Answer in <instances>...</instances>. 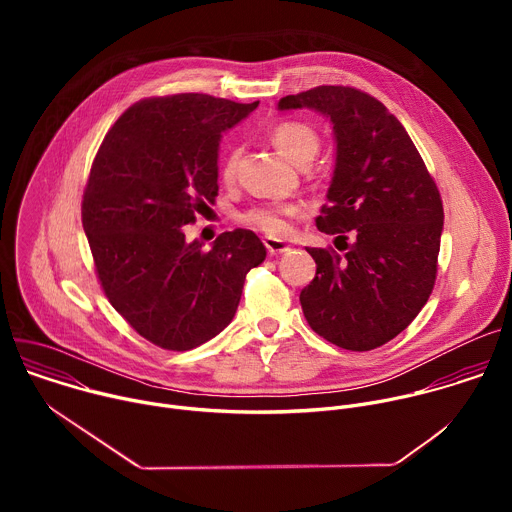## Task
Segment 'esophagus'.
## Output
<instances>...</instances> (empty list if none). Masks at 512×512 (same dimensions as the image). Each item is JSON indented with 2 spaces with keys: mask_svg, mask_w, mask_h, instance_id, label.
Returning a JSON list of instances; mask_svg holds the SVG:
<instances>
[{
  "mask_svg": "<svg viewBox=\"0 0 512 512\" xmlns=\"http://www.w3.org/2000/svg\"><path fill=\"white\" fill-rule=\"evenodd\" d=\"M263 245L267 249L269 255H281V253H287L289 251V245L281 239H273V237H265L263 239Z\"/></svg>",
  "mask_w": 512,
  "mask_h": 512,
  "instance_id": "esophagus-1",
  "label": "esophagus"
}]
</instances>
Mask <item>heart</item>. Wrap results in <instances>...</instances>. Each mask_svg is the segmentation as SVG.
I'll list each match as a JSON object with an SVG mask.
<instances>
[{"label": "heart", "instance_id": "b5f03b06", "mask_svg": "<svg viewBox=\"0 0 512 512\" xmlns=\"http://www.w3.org/2000/svg\"><path fill=\"white\" fill-rule=\"evenodd\" d=\"M271 141L277 152L294 164H310L320 150V137L316 129L300 121H281L271 129ZM239 152L229 150L223 158L221 174L231 182L237 174ZM302 212L300 204H261L245 210L239 221L245 227L261 231L271 237H283L289 231V221Z\"/></svg>", "mask_w": 512, "mask_h": 512}]
</instances>
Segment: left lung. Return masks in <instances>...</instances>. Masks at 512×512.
Segmentation results:
<instances>
[{"label":"left lung","instance_id":"1","mask_svg":"<svg viewBox=\"0 0 512 512\" xmlns=\"http://www.w3.org/2000/svg\"><path fill=\"white\" fill-rule=\"evenodd\" d=\"M302 107L334 125L336 168L316 227L344 241L336 245L344 255L308 249L316 277L300 304L324 340L373 350L403 332L431 296L442 196L405 127L369 93L322 85L279 101V109Z\"/></svg>","mask_w":512,"mask_h":512}]
</instances>
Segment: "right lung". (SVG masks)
<instances>
[{
	"label": "right lung",
	"instance_id": "add662e5",
	"mask_svg": "<svg viewBox=\"0 0 512 512\" xmlns=\"http://www.w3.org/2000/svg\"><path fill=\"white\" fill-rule=\"evenodd\" d=\"M255 103L178 93L131 105L107 131L83 192V229L111 306L148 342L190 350L225 330L247 273L263 263L253 231L212 249L182 227L218 194V141Z\"/></svg>",
	"mask_w": 512,
	"mask_h": 512
}]
</instances>
